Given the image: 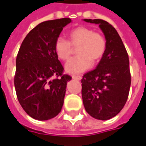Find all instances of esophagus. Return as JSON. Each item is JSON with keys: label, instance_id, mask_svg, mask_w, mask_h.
Segmentation results:
<instances>
[{"label": "esophagus", "instance_id": "esophagus-1", "mask_svg": "<svg viewBox=\"0 0 146 146\" xmlns=\"http://www.w3.org/2000/svg\"><path fill=\"white\" fill-rule=\"evenodd\" d=\"M72 78L74 79V80H80L82 79V76H75V75H73V76H72Z\"/></svg>", "mask_w": 146, "mask_h": 146}]
</instances>
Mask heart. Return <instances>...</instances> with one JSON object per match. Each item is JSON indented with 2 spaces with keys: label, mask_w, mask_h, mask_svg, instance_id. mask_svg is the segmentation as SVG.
<instances>
[{
  "label": "heart",
  "mask_w": 146,
  "mask_h": 146,
  "mask_svg": "<svg viewBox=\"0 0 146 146\" xmlns=\"http://www.w3.org/2000/svg\"><path fill=\"white\" fill-rule=\"evenodd\" d=\"M73 47H77L78 56L66 65V70L70 73L84 72L94 63L98 62L105 53L107 40L103 34L94 32L87 27H77L69 32V41L58 38L55 42V52L57 56L63 61L70 59Z\"/></svg>",
  "instance_id": "obj_1"
}]
</instances>
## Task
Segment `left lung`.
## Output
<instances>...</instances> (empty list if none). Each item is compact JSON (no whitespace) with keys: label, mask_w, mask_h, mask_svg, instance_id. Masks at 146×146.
<instances>
[{"label":"left lung","mask_w":146,"mask_h":146,"mask_svg":"<svg viewBox=\"0 0 146 146\" xmlns=\"http://www.w3.org/2000/svg\"><path fill=\"white\" fill-rule=\"evenodd\" d=\"M98 24L107 40V49L96 69L81 80L86 111L98 120H108L124 108L131 86L128 52L116 29L101 19H84Z\"/></svg>","instance_id":"left-lung-1"}]
</instances>
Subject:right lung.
Wrapping results in <instances>:
<instances>
[{
    "label": "right lung",
    "mask_w": 146,
    "mask_h": 146,
    "mask_svg": "<svg viewBox=\"0 0 146 146\" xmlns=\"http://www.w3.org/2000/svg\"><path fill=\"white\" fill-rule=\"evenodd\" d=\"M69 18L42 22L25 38L16 58L15 87L19 103L30 117L51 119L62 110L67 82L55 52V42Z\"/></svg>",
    "instance_id": "obj_1"
}]
</instances>
